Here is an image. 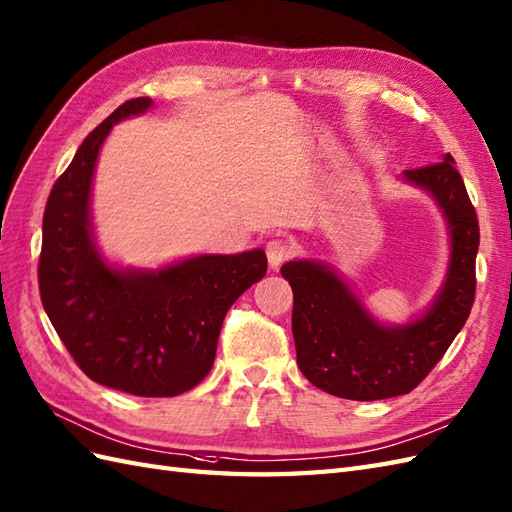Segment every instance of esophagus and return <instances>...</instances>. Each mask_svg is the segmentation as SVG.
Instances as JSON below:
<instances>
[{
	"instance_id": "obj_1",
	"label": "esophagus",
	"mask_w": 512,
	"mask_h": 512,
	"mask_svg": "<svg viewBox=\"0 0 512 512\" xmlns=\"http://www.w3.org/2000/svg\"><path fill=\"white\" fill-rule=\"evenodd\" d=\"M266 255H268V264L272 270H277L283 261L290 259L294 255V244L287 242V240H270L266 244Z\"/></svg>"
}]
</instances>
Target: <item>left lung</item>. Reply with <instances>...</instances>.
<instances>
[{
  "label": "left lung",
  "mask_w": 512,
  "mask_h": 512,
  "mask_svg": "<svg viewBox=\"0 0 512 512\" xmlns=\"http://www.w3.org/2000/svg\"><path fill=\"white\" fill-rule=\"evenodd\" d=\"M400 179L432 196L450 235L448 270L424 313L406 324H383L326 261L294 259L281 268L294 292L298 368L311 385L337 398L370 402L415 389L450 348L474 305L480 231L454 157L445 153L441 162L404 170Z\"/></svg>",
  "instance_id": "8db88e82"
}]
</instances>
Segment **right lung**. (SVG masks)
<instances>
[{"instance_id":"1","label":"right lung","mask_w":512,"mask_h":512,"mask_svg":"<svg viewBox=\"0 0 512 512\" xmlns=\"http://www.w3.org/2000/svg\"><path fill=\"white\" fill-rule=\"evenodd\" d=\"M153 108L125 101L95 127L54 183L43 216L38 287L47 316L95 383L168 398L199 385L216 359L222 320L266 274L261 248L194 255L162 268H123L103 257L93 227V179L112 125Z\"/></svg>"}]
</instances>
